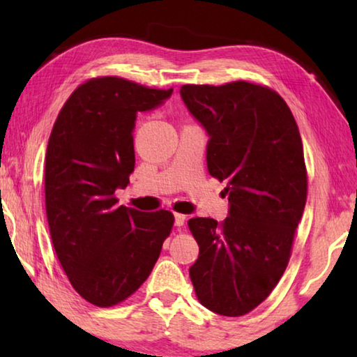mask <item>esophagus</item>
<instances>
[{
    "instance_id": "esophagus-1",
    "label": "esophagus",
    "mask_w": 357,
    "mask_h": 357,
    "mask_svg": "<svg viewBox=\"0 0 357 357\" xmlns=\"http://www.w3.org/2000/svg\"><path fill=\"white\" fill-rule=\"evenodd\" d=\"M185 223V215L181 213H174V225L176 227H183Z\"/></svg>"
}]
</instances>
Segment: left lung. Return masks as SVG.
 <instances>
[{
  "instance_id": "left-lung-1",
  "label": "left lung",
  "mask_w": 357,
  "mask_h": 357,
  "mask_svg": "<svg viewBox=\"0 0 357 357\" xmlns=\"http://www.w3.org/2000/svg\"><path fill=\"white\" fill-rule=\"evenodd\" d=\"M187 110L209 137V174L227 181L228 217H193L200 255L189 275L202 304L241 317L268 298L287 269L304 213L307 173L298 124L279 94L247 82L184 84Z\"/></svg>"
}]
</instances>
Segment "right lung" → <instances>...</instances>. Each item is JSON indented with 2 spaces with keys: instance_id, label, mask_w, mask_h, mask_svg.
Instances as JSON below:
<instances>
[{
  "instance_id": "obj_1",
  "label": "right lung",
  "mask_w": 357,
  "mask_h": 357,
  "mask_svg": "<svg viewBox=\"0 0 357 357\" xmlns=\"http://www.w3.org/2000/svg\"><path fill=\"white\" fill-rule=\"evenodd\" d=\"M118 77L78 86L59 112L45 153V209L56 257L75 291L112 307L140 288L170 234L173 214L118 206L135 167L138 112L170 99Z\"/></svg>"
}]
</instances>
